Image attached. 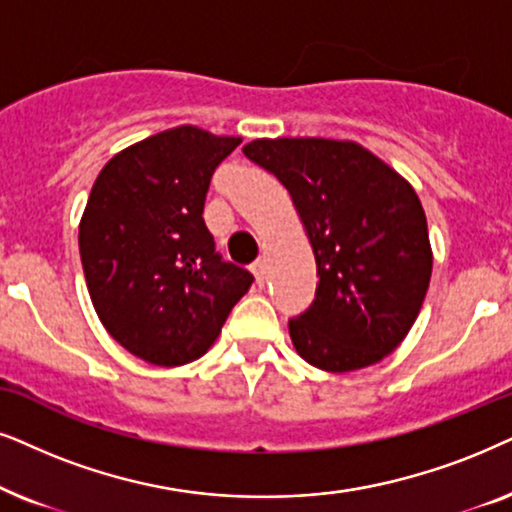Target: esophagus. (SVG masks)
Returning a JSON list of instances; mask_svg holds the SVG:
<instances>
[{
    "label": "esophagus",
    "instance_id": "esophagus-1",
    "mask_svg": "<svg viewBox=\"0 0 512 512\" xmlns=\"http://www.w3.org/2000/svg\"><path fill=\"white\" fill-rule=\"evenodd\" d=\"M252 274H255V278H257V283L260 285H264L267 283V262L264 260H257V262H252Z\"/></svg>",
    "mask_w": 512,
    "mask_h": 512
}]
</instances>
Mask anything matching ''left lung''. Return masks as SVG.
<instances>
[{
    "instance_id": "8db88e82",
    "label": "left lung",
    "mask_w": 512,
    "mask_h": 512,
    "mask_svg": "<svg viewBox=\"0 0 512 512\" xmlns=\"http://www.w3.org/2000/svg\"><path fill=\"white\" fill-rule=\"evenodd\" d=\"M243 154L288 189L316 255V299L288 323L297 353L325 372L379 363L407 337L431 283L417 192L349 140H252Z\"/></svg>"
}]
</instances>
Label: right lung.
I'll list each match as a JSON object with an SVG mask.
<instances>
[{
  "label": "right lung",
  "mask_w": 512,
  "mask_h": 512,
  "mask_svg": "<svg viewBox=\"0 0 512 512\" xmlns=\"http://www.w3.org/2000/svg\"><path fill=\"white\" fill-rule=\"evenodd\" d=\"M241 138L177 126L107 161L79 224L91 302L133 356L177 367L201 358L252 285L224 262L203 206L215 168Z\"/></svg>",
  "instance_id": "right-lung-1"
}]
</instances>
